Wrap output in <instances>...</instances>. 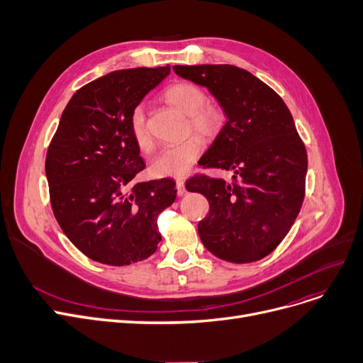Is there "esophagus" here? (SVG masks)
<instances>
[{
  "label": "esophagus",
  "mask_w": 363,
  "mask_h": 363,
  "mask_svg": "<svg viewBox=\"0 0 363 363\" xmlns=\"http://www.w3.org/2000/svg\"><path fill=\"white\" fill-rule=\"evenodd\" d=\"M177 189H178V196L185 194V182H184V179H178L177 181Z\"/></svg>",
  "instance_id": "1"
}]
</instances>
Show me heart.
Here are the masks:
<instances>
[{
    "label": "heart",
    "instance_id": "obj_1",
    "mask_svg": "<svg viewBox=\"0 0 363 363\" xmlns=\"http://www.w3.org/2000/svg\"><path fill=\"white\" fill-rule=\"evenodd\" d=\"M166 100L181 111L189 114L191 128L203 137H212L219 129L220 114L213 108L204 106V91L188 82H179L172 85L164 92ZM130 133L140 150L150 151L152 147V138L147 126L145 113L141 106L135 107L130 113ZM203 150V143L199 137H188L181 143L164 147L155 159L151 160V174L159 178H182L199 159Z\"/></svg>",
    "mask_w": 363,
    "mask_h": 363
}]
</instances>
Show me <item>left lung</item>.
<instances>
[{
	"label": "left lung",
	"mask_w": 363,
	"mask_h": 363,
	"mask_svg": "<svg viewBox=\"0 0 363 363\" xmlns=\"http://www.w3.org/2000/svg\"><path fill=\"white\" fill-rule=\"evenodd\" d=\"M174 70L211 91L226 116L199 163L233 170V182L196 175L185 185L211 206L199 222L200 240L222 260H260L289 234L304 199L308 155L291 113L271 86L237 66Z\"/></svg>",
	"instance_id": "left-lung-1"
}]
</instances>
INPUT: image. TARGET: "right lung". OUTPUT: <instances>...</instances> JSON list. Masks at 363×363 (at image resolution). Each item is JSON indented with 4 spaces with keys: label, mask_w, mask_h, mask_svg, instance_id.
Listing matches in <instances>:
<instances>
[{
    "label": "right lung",
    "mask_w": 363,
    "mask_h": 363,
    "mask_svg": "<svg viewBox=\"0 0 363 363\" xmlns=\"http://www.w3.org/2000/svg\"><path fill=\"white\" fill-rule=\"evenodd\" d=\"M170 66L107 73L74 92L47 151L54 216L89 259L126 266L150 257L162 235L159 213L177 199L174 179L133 184L145 167L130 113Z\"/></svg>",
    "instance_id": "add662e5"
}]
</instances>
